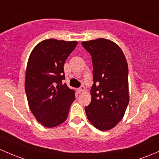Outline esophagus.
<instances>
[{
	"label": "esophagus",
	"mask_w": 159,
	"mask_h": 159,
	"mask_svg": "<svg viewBox=\"0 0 159 159\" xmlns=\"http://www.w3.org/2000/svg\"><path fill=\"white\" fill-rule=\"evenodd\" d=\"M84 90H85L84 86V85H82V86H81L79 88H78V92H79V93H81V92H83V91H84Z\"/></svg>",
	"instance_id": "esophagus-1"
}]
</instances>
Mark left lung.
Listing matches in <instances>:
<instances>
[{
	"label": "left lung",
	"mask_w": 159,
	"mask_h": 159,
	"mask_svg": "<svg viewBox=\"0 0 159 159\" xmlns=\"http://www.w3.org/2000/svg\"><path fill=\"white\" fill-rule=\"evenodd\" d=\"M81 45L92 58L91 101L85 107L88 119L101 131L116 126L129 103L128 65L121 49L109 39H97Z\"/></svg>",
	"instance_id": "1"
}]
</instances>
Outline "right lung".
Wrapping results in <instances>:
<instances>
[{
	"label": "right lung",
	"mask_w": 159,
	"mask_h": 159,
	"mask_svg": "<svg viewBox=\"0 0 159 159\" xmlns=\"http://www.w3.org/2000/svg\"><path fill=\"white\" fill-rule=\"evenodd\" d=\"M78 42L42 41L32 51L26 70L25 91L32 113L43 126L55 127L68 117L75 91L66 79L64 64Z\"/></svg>",
	"instance_id": "1"
}]
</instances>
